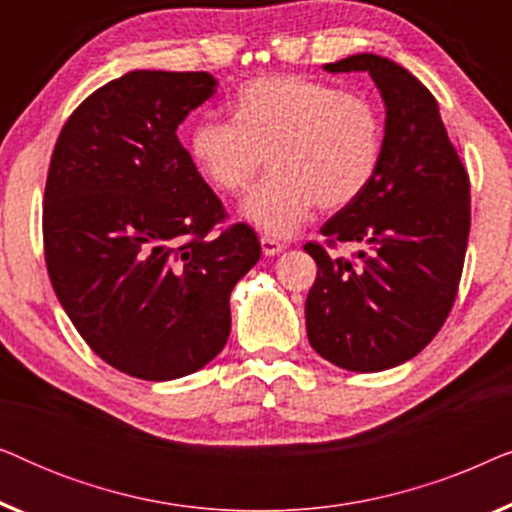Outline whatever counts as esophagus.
<instances>
[{
	"label": "esophagus",
	"mask_w": 512,
	"mask_h": 512,
	"mask_svg": "<svg viewBox=\"0 0 512 512\" xmlns=\"http://www.w3.org/2000/svg\"><path fill=\"white\" fill-rule=\"evenodd\" d=\"M261 247H263V254L265 256H275V254H279V251L284 249V244L277 242V240H272V237H261Z\"/></svg>",
	"instance_id": "1"
}]
</instances>
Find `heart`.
Returning <instances> with one entry per match:
<instances>
[{"instance_id":"heart-1","label":"heart","mask_w":512,"mask_h":512,"mask_svg":"<svg viewBox=\"0 0 512 512\" xmlns=\"http://www.w3.org/2000/svg\"><path fill=\"white\" fill-rule=\"evenodd\" d=\"M188 158L221 195H240L263 165L270 174L242 214L263 233L286 237L314 207H349L373 184L384 156L380 104L359 90L300 74L256 76L237 88L230 121L202 118L186 137Z\"/></svg>"}]
</instances>
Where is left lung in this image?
<instances>
[{
  "instance_id": "1",
  "label": "left lung",
  "mask_w": 512,
  "mask_h": 512,
  "mask_svg": "<svg viewBox=\"0 0 512 512\" xmlns=\"http://www.w3.org/2000/svg\"><path fill=\"white\" fill-rule=\"evenodd\" d=\"M368 72L387 104L384 156L359 200L331 216L305 303L307 338L319 356L354 373L412 359L450 314L471 230V181L447 137L436 97L408 69L373 53L324 65ZM361 243L354 259L327 247Z\"/></svg>"
}]
</instances>
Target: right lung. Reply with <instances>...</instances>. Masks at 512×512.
Listing matches in <instances>:
<instances>
[{
	"instance_id": "obj_1",
	"label": "right lung",
	"mask_w": 512,
	"mask_h": 512,
	"mask_svg": "<svg viewBox=\"0 0 512 512\" xmlns=\"http://www.w3.org/2000/svg\"><path fill=\"white\" fill-rule=\"evenodd\" d=\"M207 72L137 69L62 125L44 191L51 284L88 347L139 380L191 375L230 335V291L261 258L177 137Z\"/></svg>"
}]
</instances>
